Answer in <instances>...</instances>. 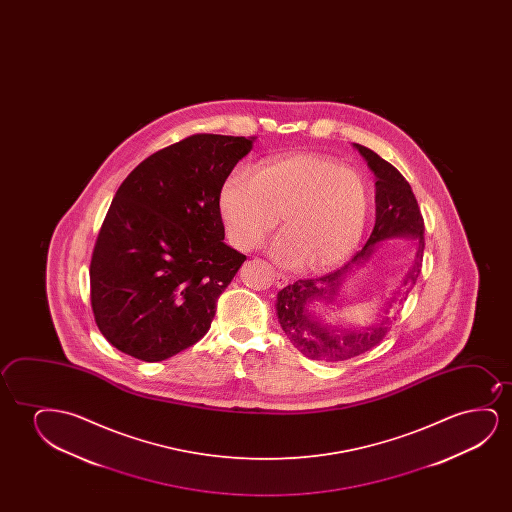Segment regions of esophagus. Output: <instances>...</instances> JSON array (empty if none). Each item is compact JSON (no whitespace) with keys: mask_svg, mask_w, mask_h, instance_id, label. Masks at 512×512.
<instances>
[{"mask_svg":"<svg viewBox=\"0 0 512 512\" xmlns=\"http://www.w3.org/2000/svg\"><path fill=\"white\" fill-rule=\"evenodd\" d=\"M288 281H290L288 280V276H285V274L276 273V287H287Z\"/></svg>","mask_w":512,"mask_h":512,"instance_id":"1","label":"esophagus"}]
</instances>
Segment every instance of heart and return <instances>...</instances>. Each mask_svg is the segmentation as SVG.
<instances>
[{"label":"heart","instance_id":"heart-1","mask_svg":"<svg viewBox=\"0 0 512 512\" xmlns=\"http://www.w3.org/2000/svg\"><path fill=\"white\" fill-rule=\"evenodd\" d=\"M371 185L357 169L320 154H292L260 164L253 176H227L218 206L239 250H253L276 229L283 264L325 271L350 257L371 213Z\"/></svg>","mask_w":512,"mask_h":512}]
</instances>
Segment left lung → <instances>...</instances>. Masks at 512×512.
Instances as JSON below:
<instances>
[{
	"mask_svg": "<svg viewBox=\"0 0 512 512\" xmlns=\"http://www.w3.org/2000/svg\"><path fill=\"white\" fill-rule=\"evenodd\" d=\"M367 166L376 176V224L371 238L364 248L353 255V259L334 273L325 274L313 280H297L278 292L276 315L281 329L285 330L290 343L301 351L304 357L318 362H343L372 350L381 343L388 332L390 309L393 304L402 302L411 292L421 271V259L425 248V222L421 217L420 206L414 197L411 185L400 175L390 162L381 159L371 148L353 143ZM409 237L417 241V255L414 267L403 282L402 293H396L387 300L386 308L376 323L360 330H343L325 326L312 313L314 304L336 301L343 280L353 268H357L370 258L373 248L385 238ZM401 297L399 300L398 297Z\"/></svg>",
	"mask_w": 512,
	"mask_h": 512,
	"instance_id": "left-lung-1",
	"label": "left lung"
}]
</instances>
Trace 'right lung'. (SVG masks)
Segmentation results:
<instances>
[{"label":"right lung","instance_id":"right-lung-1","mask_svg":"<svg viewBox=\"0 0 512 512\" xmlns=\"http://www.w3.org/2000/svg\"><path fill=\"white\" fill-rule=\"evenodd\" d=\"M255 138L194 134L147 157L113 197L91 260V304L117 350L161 362L210 330L243 253L224 243L220 189Z\"/></svg>","mask_w":512,"mask_h":512}]
</instances>
